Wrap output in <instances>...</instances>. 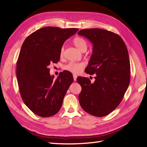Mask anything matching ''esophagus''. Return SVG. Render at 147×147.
Wrapping results in <instances>:
<instances>
[{
    "mask_svg": "<svg viewBox=\"0 0 147 147\" xmlns=\"http://www.w3.org/2000/svg\"><path fill=\"white\" fill-rule=\"evenodd\" d=\"M73 78H74V81H76V78H77V76L76 74H73Z\"/></svg>",
    "mask_w": 147,
    "mask_h": 147,
    "instance_id": "1",
    "label": "esophagus"
}]
</instances>
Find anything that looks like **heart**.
I'll list each match as a JSON object with an SVG mask.
<instances>
[{
	"label": "heart",
	"mask_w": 147,
	"mask_h": 147,
	"mask_svg": "<svg viewBox=\"0 0 147 147\" xmlns=\"http://www.w3.org/2000/svg\"><path fill=\"white\" fill-rule=\"evenodd\" d=\"M73 43L76 47L80 51H83L85 50H86L87 46V42L86 40L83 38L82 37L77 36L76 38H74L73 40ZM64 52V47H62L60 51V55L62 56ZM83 65L82 63H77V62H69V63L65 65L64 67V69L65 70L67 71H69L72 73H78L80 71L82 70L83 68Z\"/></svg>",
	"instance_id": "1"
}]
</instances>
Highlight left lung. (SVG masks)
<instances>
[{
	"instance_id": "8db88e82",
	"label": "left lung",
	"mask_w": 147,
	"mask_h": 147,
	"mask_svg": "<svg viewBox=\"0 0 147 147\" xmlns=\"http://www.w3.org/2000/svg\"><path fill=\"white\" fill-rule=\"evenodd\" d=\"M78 34L86 37L93 44L92 55L85 71L90 75L96 74L93 83L88 78H77L82 88L79 95L80 105L92 115L105 116L120 104L128 88V51L121 37L110 31L84 29Z\"/></svg>"
}]
</instances>
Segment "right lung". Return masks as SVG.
I'll return each mask as SVG.
<instances>
[{"label":"right lung","mask_w":147,"mask_h":147,"mask_svg":"<svg viewBox=\"0 0 147 147\" xmlns=\"http://www.w3.org/2000/svg\"><path fill=\"white\" fill-rule=\"evenodd\" d=\"M78 31L44 27L30 35L22 45L16 67L19 90L25 105L40 117L57 113L73 82V74L67 71L61 72L54 80L48 66L59 61L63 43Z\"/></svg>","instance_id":"1"}]
</instances>
